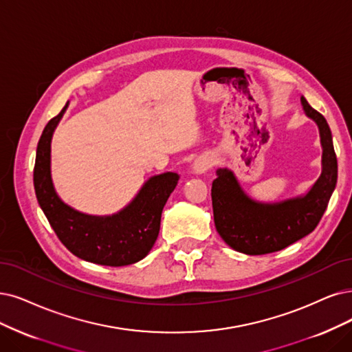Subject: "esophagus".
Segmentation results:
<instances>
[{"label": "esophagus", "instance_id": "obj_1", "mask_svg": "<svg viewBox=\"0 0 352 352\" xmlns=\"http://www.w3.org/2000/svg\"><path fill=\"white\" fill-rule=\"evenodd\" d=\"M214 165V156L212 153H203L194 161V173L204 174Z\"/></svg>", "mask_w": 352, "mask_h": 352}]
</instances>
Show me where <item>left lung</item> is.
I'll use <instances>...</instances> for the list:
<instances>
[{
	"label": "left lung",
	"instance_id": "obj_1",
	"mask_svg": "<svg viewBox=\"0 0 352 352\" xmlns=\"http://www.w3.org/2000/svg\"><path fill=\"white\" fill-rule=\"evenodd\" d=\"M302 104L307 117L319 127L323 151L322 174L307 194L272 204L258 203L246 196L232 171L217 169V178L212 184L214 226L222 239L238 252L264 255L287 248L314 232L327 210L338 179L332 133L327 119L311 109L305 97Z\"/></svg>",
	"mask_w": 352,
	"mask_h": 352
}]
</instances>
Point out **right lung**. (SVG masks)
<instances>
[{"label":"right lung","mask_w":352,"mask_h":352,"mask_svg":"<svg viewBox=\"0 0 352 352\" xmlns=\"http://www.w3.org/2000/svg\"><path fill=\"white\" fill-rule=\"evenodd\" d=\"M68 107L46 124L37 143L33 171L38 204L59 241L78 258L109 267L135 264L145 258L158 238L162 209L179 175L165 173L149 178L123 210L111 216H89L65 204L50 177V140Z\"/></svg>","instance_id":"1"}]
</instances>
